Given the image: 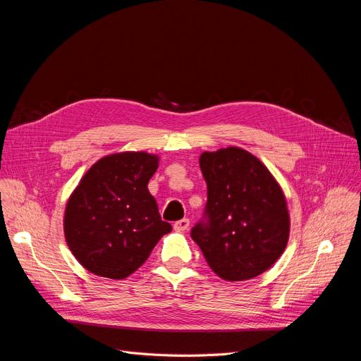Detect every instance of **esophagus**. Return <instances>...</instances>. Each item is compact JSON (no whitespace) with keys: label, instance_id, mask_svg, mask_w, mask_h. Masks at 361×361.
Here are the masks:
<instances>
[{"label":"esophagus","instance_id":"34e87169","mask_svg":"<svg viewBox=\"0 0 361 361\" xmlns=\"http://www.w3.org/2000/svg\"><path fill=\"white\" fill-rule=\"evenodd\" d=\"M173 227H174V231H178V232H185V231H188V227H190V220L188 218H182V220H179V221H176L173 224Z\"/></svg>","mask_w":361,"mask_h":361}]
</instances>
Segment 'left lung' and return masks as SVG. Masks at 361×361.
Masks as SVG:
<instances>
[{"mask_svg":"<svg viewBox=\"0 0 361 361\" xmlns=\"http://www.w3.org/2000/svg\"><path fill=\"white\" fill-rule=\"evenodd\" d=\"M200 169L207 202L191 238L218 277L227 281L257 277L286 248L285 195L264 164L239 147L204 152Z\"/></svg>","mask_w":361,"mask_h":361,"instance_id":"left-lung-1","label":"left lung"}]
</instances>
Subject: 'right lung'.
Returning a JSON list of instances; mask_svg holds the SVG:
<instances>
[{
	"label": "right lung",
	"mask_w": 361,
	"mask_h": 361,
	"mask_svg": "<svg viewBox=\"0 0 361 361\" xmlns=\"http://www.w3.org/2000/svg\"><path fill=\"white\" fill-rule=\"evenodd\" d=\"M157 169L155 155L125 152L99 159L84 174L66 206L64 236L85 269L126 279L171 231L147 190Z\"/></svg>",
	"instance_id": "right-lung-1"
}]
</instances>
